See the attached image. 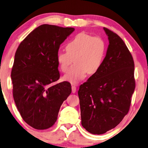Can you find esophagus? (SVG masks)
Segmentation results:
<instances>
[{
    "mask_svg": "<svg viewBox=\"0 0 148 148\" xmlns=\"http://www.w3.org/2000/svg\"><path fill=\"white\" fill-rule=\"evenodd\" d=\"M72 91L73 93H74V92H76V87L75 85H74V84H72Z\"/></svg>",
    "mask_w": 148,
    "mask_h": 148,
    "instance_id": "1",
    "label": "esophagus"
}]
</instances>
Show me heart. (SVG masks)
<instances>
[{
  "label": "heart",
  "instance_id": "b5f03b06",
  "mask_svg": "<svg viewBox=\"0 0 148 148\" xmlns=\"http://www.w3.org/2000/svg\"><path fill=\"white\" fill-rule=\"evenodd\" d=\"M106 43L101 38L81 32L66 45V52L57 54V62L62 72H68L74 60L75 65L64 76L66 81L76 84L86 77V74H95L101 68L106 53Z\"/></svg>",
  "mask_w": 148,
  "mask_h": 148
}]
</instances>
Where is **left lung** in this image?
<instances>
[{
  "instance_id": "obj_1",
  "label": "left lung",
  "mask_w": 148,
  "mask_h": 148,
  "mask_svg": "<svg viewBox=\"0 0 148 148\" xmlns=\"http://www.w3.org/2000/svg\"><path fill=\"white\" fill-rule=\"evenodd\" d=\"M109 45L101 68L79 87L82 126L101 135L115 128L129 112L135 88L134 61L122 38L103 27Z\"/></svg>"
}]
</instances>
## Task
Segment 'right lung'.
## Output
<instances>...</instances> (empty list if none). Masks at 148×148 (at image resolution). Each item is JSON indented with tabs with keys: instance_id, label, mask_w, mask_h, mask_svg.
Segmentation results:
<instances>
[{
	"instance_id": "add662e5",
	"label": "right lung",
	"mask_w": 148,
	"mask_h": 148,
	"mask_svg": "<svg viewBox=\"0 0 148 148\" xmlns=\"http://www.w3.org/2000/svg\"><path fill=\"white\" fill-rule=\"evenodd\" d=\"M74 28L41 25L25 37L15 55L11 77L15 105L23 121L44 130L58 119L60 107L72 92L64 81L53 85L60 77L57 62L60 45Z\"/></svg>"
}]
</instances>
